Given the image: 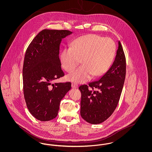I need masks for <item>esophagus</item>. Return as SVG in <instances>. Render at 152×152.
I'll use <instances>...</instances> for the list:
<instances>
[{"mask_svg": "<svg viewBox=\"0 0 152 152\" xmlns=\"http://www.w3.org/2000/svg\"><path fill=\"white\" fill-rule=\"evenodd\" d=\"M72 87L73 88H77L78 85L77 84H76L75 83H72Z\"/></svg>", "mask_w": 152, "mask_h": 152, "instance_id": "34e87169", "label": "esophagus"}]
</instances>
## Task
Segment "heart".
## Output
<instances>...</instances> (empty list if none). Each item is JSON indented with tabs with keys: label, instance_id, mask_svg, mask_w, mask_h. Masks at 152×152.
Returning <instances> with one entry per match:
<instances>
[{
	"label": "heart",
	"instance_id": "b5f03b06",
	"mask_svg": "<svg viewBox=\"0 0 152 152\" xmlns=\"http://www.w3.org/2000/svg\"><path fill=\"white\" fill-rule=\"evenodd\" d=\"M116 45L109 37L96 34L80 36L73 41L72 47H64L60 53L62 67L71 72L79 64L77 69L68 76V79L76 83H84L93 75L97 77L106 72L115 56Z\"/></svg>",
	"mask_w": 152,
	"mask_h": 152
}]
</instances>
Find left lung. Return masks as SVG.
<instances>
[{"mask_svg": "<svg viewBox=\"0 0 152 152\" xmlns=\"http://www.w3.org/2000/svg\"><path fill=\"white\" fill-rule=\"evenodd\" d=\"M116 58L108 71L100 79L79 89L81 94L80 115L88 123L98 124L115 111L122 92L126 75V59L118 41Z\"/></svg>", "mask_w": 152, "mask_h": 152, "instance_id": "left-lung-1", "label": "left lung"}]
</instances>
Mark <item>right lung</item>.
Masks as SVG:
<instances>
[{"mask_svg":"<svg viewBox=\"0 0 152 152\" xmlns=\"http://www.w3.org/2000/svg\"><path fill=\"white\" fill-rule=\"evenodd\" d=\"M72 34L68 30L45 29L29 44L23 67L24 99L31 114L47 121L58 115L60 103L71 89L70 82L54 83L64 76L59 58L63 39Z\"/></svg>","mask_w":152,"mask_h":152,"instance_id":"add662e5","label":"right lung"}]
</instances>
